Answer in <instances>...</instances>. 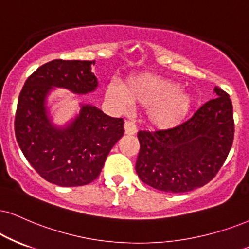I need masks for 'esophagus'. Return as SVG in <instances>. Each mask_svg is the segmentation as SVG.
<instances>
[{
    "label": "esophagus",
    "mask_w": 249,
    "mask_h": 249,
    "mask_svg": "<svg viewBox=\"0 0 249 249\" xmlns=\"http://www.w3.org/2000/svg\"><path fill=\"white\" fill-rule=\"evenodd\" d=\"M137 131L136 124H135L134 121L131 120H127L124 122V133L125 135H135V133Z\"/></svg>",
    "instance_id": "esophagus-1"
}]
</instances>
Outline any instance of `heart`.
I'll return each instance as SVG.
<instances>
[{
	"mask_svg": "<svg viewBox=\"0 0 249 249\" xmlns=\"http://www.w3.org/2000/svg\"><path fill=\"white\" fill-rule=\"evenodd\" d=\"M106 97L122 110L129 108L130 104L150 105L149 122L159 129L179 125L194 104L192 94L179 89L177 82L153 73H143L129 79L124 89L110 83L106 88Z\"/></svg>",
	"mask_w": 249,
	"mask_h": 249,
	"instance_id": "obj_1",
	"label": "heart"
}]
</instances>
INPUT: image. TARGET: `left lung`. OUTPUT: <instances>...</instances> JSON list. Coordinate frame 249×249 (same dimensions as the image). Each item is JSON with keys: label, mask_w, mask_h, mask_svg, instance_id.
<instances>
[{"label": "left lung", "mask_w": 249, "mask_h": 249, "mask_svg": "<svg viewBox=\"0 0 249 249\" xmlns=\"http://www.w3.org/2000/svg\"><path fill=\"white\" fill-rule=\"evenodd\" d=\"M217 98L205 103L186 122L166 130L139 131L136 173L144 183L166 193H186L213 179L234 137L230 96L214 88Z\"/></svg>", "instance_id": "left-lung-1"}]
</instances>
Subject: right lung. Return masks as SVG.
<instances>
[{"label":"right lung","instance_id":"right-lung-1","mask_svg":"<svg viewBox=\"0 0 249 249\" xmlns=\"http://www.w3.org/2000/svg\"><path fill=\"white\" fill-rule=\"evenodd\" d=\"M94 61L53 60L39 67L18 98L15 135L40 177L61 187L88 185L100 174L110 149L124 136V120L81 104L76 118L63 127L52 122L47 97L54 88L87 94L98 87Z\"/></svg>","mask_w":249,"mask_h":249}]
</instances>
